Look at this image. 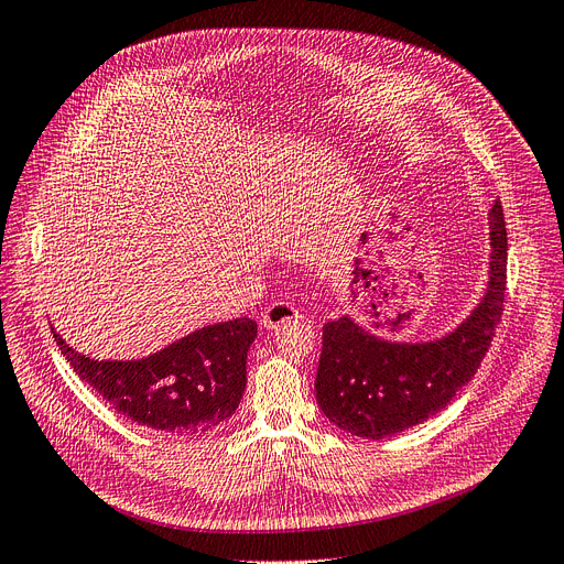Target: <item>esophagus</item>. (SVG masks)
I'll return each instance as SVG.
<instances>
[{
    "label": "esophagus",
    "mask_w": 564,
    "mask_h": 564,
    "mask_svg": "<svg viewBox=\"0 0 564 564\" xmlns=\"http://www.w3.org/2000/svg\"><path fill=\"white\" fill-rule=\"evenodd\" d=\"M302 318V314L300 311L293 306V304H288V302H274V304H269L267 308H264V314H262V327L264 329H276V327H281L283 323H290V321H300Z\"/></svg>",
    "instance_id": "1"
}]
</instances>
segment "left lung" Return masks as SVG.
<instances>
[{
    "label": "left lung",
    "mask_w": 564,
    "mask_h": 564,
    "mask_svg": "<svg viewBox=\"0 0 564 564\" xmlns=\"http://www.w3.org/2000/svg\"><path fill=\"white\" fill-rule=\"evenodd\" d=\"M488 225L486 293L440 339L392 341L350 316L323 327L316 400L329 423L352 436L386 440L446 409L455 392L471 381L505 311L507 227L499 199Z\"/></svg>",
    "instance_id": "left-lung-1"
}]
</instances>
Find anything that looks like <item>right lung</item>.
I'll use <instances>...</instances> for the list:
<instances>
[{
    "instance_id": "right-lung-1",
    "label": "right lung",
    "mask_w": 564,
    "mask_h": 564,
    "mask_svg": "<svg viewBox=\"0 0 564 564\" xmlns=\"http://www.w3.org/2000/svg\"><path fill=\"white\" fill-rule=\"evenodd\" d=\"M51 329L80 381L134 423L176 436L212 432L237 411L248 348L258 337L256 321L235 318L199 327L139 360H95Z\"/></svg>"
}]
</instances>
